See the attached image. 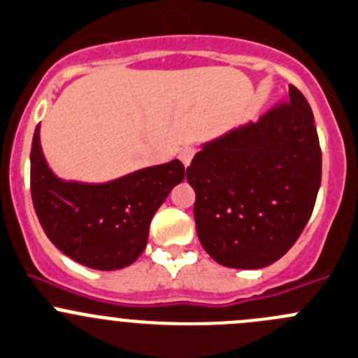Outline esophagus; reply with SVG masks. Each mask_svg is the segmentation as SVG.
Masks as SVG:
<instances>
[{"instance_id": "esophagus-1", "label": "esophagus", "mask_w": 358, "mask_h": 358, "mask_svg": "<svg viewBox=\"0 0 358 358\" xmlns=\"http://www.w3.org/2000/svg\"><path fill=\"white\" fill-rule=\"evenodd\" d=\"M195 155H196V149L193 148V145H185V148L179 151V159L185 163V166H188L189 163H192L193 156H195Z\"/></svg>"}]
</instances>
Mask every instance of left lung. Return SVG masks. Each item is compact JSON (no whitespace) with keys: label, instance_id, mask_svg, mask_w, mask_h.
<instances>
[{"label":"left lung","instance_id":"8db88e82","mask_svg":"<svg viewBox=\"0 0 358 358\" xmlns=\"http://www.w3.org/2000/svg\"><path fill=\"white\" fill-rule=\"evenodd\" d=\"M203 250L224 267L260 268L295 244L322 182L315 117L295 86L258 122L207 144L186 169Z\"/></svg>","mask_w":358,"mask_h":358}]
</instances>
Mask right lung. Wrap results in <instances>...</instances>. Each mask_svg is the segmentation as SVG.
I'll list each match as a JSON object with an SVG mask.
<instances>
[{
  "label": "right lung",
  "mask_w": 358,
  "mask_h": 358,
  "mask_svg": "<svg viewBox=\"0 0 358 358\" xmlns=\"http://www.w3.org/2000/svg\"><path fill=\"white\" fill-rule=\"evenodd\" d=\"M31 144V199L43 232L71 260L98 271L134 264L148 244L152 214L185 179L179 159L149 166L105 185L59 181Z\"/></svg>",
  "instance_id": "obj_1"
}]
</instances>
